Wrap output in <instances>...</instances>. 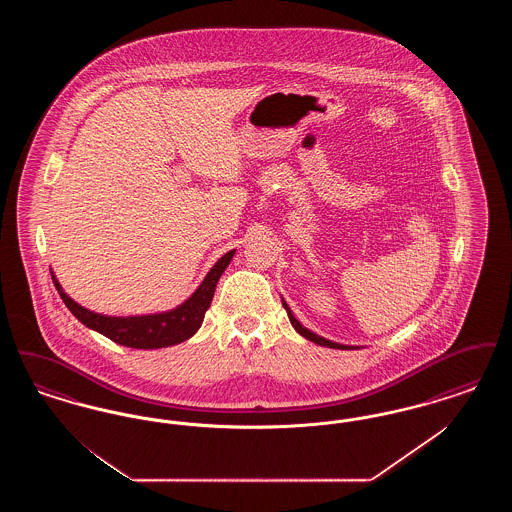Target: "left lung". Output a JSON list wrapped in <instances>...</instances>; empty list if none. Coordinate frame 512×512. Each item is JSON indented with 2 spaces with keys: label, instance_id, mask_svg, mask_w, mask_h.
Masks as SVG:
<instances>
[{
  "label": "left lung",
  "instance_id": "8db88e82",
  "mask_svg": "<svg viewBox=\"0 0 512 512\" xmlns=\"http://www.w3.org/2000/svg\"><path fill=\"white\" fill-rule=\"evenodd\" d=\"M282 305H284V309L288 311V317H290V322H292L293 328L303 336V338H307L309 341H313V343H317V345H324V347H332V349H355V347H347V345H340V343H334V341L324 340V338H320L317 336L315 332H311V330H307L297 318L293 317L292 311H290V307H288V303L282 299Z\"/></svg>",
  "mask_w": 512,
  "mask_h": 512
}]
</instances>
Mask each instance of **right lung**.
<instances>
[{
	"label": "right lung",
	"mask_w": 512,
	"mask_h": 512,
	"mask_svg": "<svg viewBox=\"0 0 512 512\" xmlns=\"http://www.w3.org/2000/svg\"><path fill=\"white\" fill-rule=\"evenodd\" d=\"M236 251H228L220 257L215 263V267L209 270L201 286L192 293L190 299H186L180 307L159 313V315H144V317H105L94 311L84 309L73 301L63 288L59 286L55 274L51 272L53 284L65 305L74 317L78 318L84 326L96 330L103 334L105 338L124 345V347H134V349H159V347H169L182 341L192 338L195 332L199 330L205 311L209 309L215 288L219 282L222 272L230 265L232 257Z\"/></svg>",
	"instance_id": "1"
}]
</instances>
